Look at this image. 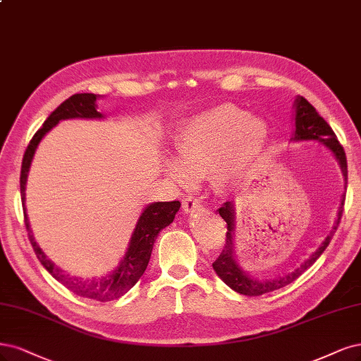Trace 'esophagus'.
<instances>
[{
    "label": "esophagus",
    "instance_id": "1",
    "mask_svg": "<svg viewBox=\"0 0 361 361\" xmlns=\"http://www.w3.org/2000/svg\"><path fill=\"white\" fill-rule=\"evenodd\" d=\"M182 207L183 210H186V212H194V210L202 209L203 204L195 195H186L185 200L182 202Z\"/></svg>",
    "mask_w": 361,
    "mask_h": 361
}]
</instances>
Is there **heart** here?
<instances>
[{
    "instance_id": "obj_1",
    "label": "heart",
    "mask_w": 361,
    "mask_h": 361,
    "mask_svg": "<svg viewBox=\"0 0 361 361\" xmlns=\"http://www.w3.org/2000/svg\"><path fill=\"white\" fill-rule=\"evenodd\" d=\"M267 143L263 121L221 104L186 121L175 142L179 164H171L170 173L182 182L212 175L219 186L239 185L252 175Z\"/></svg>"
}]
</instances>
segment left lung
I'll return each mask as SVG.
<instances>
[{"label":"left lung","instance_id":"left-lung-1","mask_svg":"<svg viewBox=\"0 0 361 361\" xmlns=\"http://www.w3.org/2000/svg\"><path fill=\"white\" fill-rule=\"evenodd\" d=\"M295 131H294V140H318L324 143L330 151L336 155L342 173L345 176V180H348V166H346V155L342 145L338 142L336 134L333 133L331 127L329 123L319 116L315 107L310 104L306 98L299 97L295 100ZM343 204H345V195L342 204L339 207V214L338 219L334 222L333 230L326 238V240L322 242V245L318 247V250L310 255L305 263L297 267L294 271L288 273V275H283L281 278L275 279H266V281H258L252 279L246 275V273L239 267L238 261L234 258V243H233V230H234V206L227 202L219 209V215L222 219L227 222V234H226V245H224V250L219 254V257L214 261V270L216 271V275L226 282L230 288L234 291H238L243 295H263L271 291H276L282 287H287L288 283L294 282L297 278H299L305 270H307L310 266H312L315 261L319 258V255L326 251V247L329 246L333 234L336 233L339 222L343 214Z\"/></svg>","mask_w":361,"mask_h":361}]
</instances>
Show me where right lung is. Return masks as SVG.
Here are the masks:
<instances>
[{
    "mask_svg": "<svg viewBox=\"0 0 361 361\" xmlns=\"http://www.w3.org/2000/svg\"><path fill=\"white\" fill-rule=\"evenodd\" d=\"M97 95L94 94H74L67 100L59 104L49 116L43 127L34 134L31 139L27 151L23 154L22 159V169H20V195H22V204H23V218H25V227L28 231V239L32 245V250L40 259L43 267L51 273V275L59 281L64 287H67L71 293L78 294L86 299H92L97 302H110L119 299L121 295L126 294L130 288H133L135 282H137L145 273L149 259H151L152 247L157 240L158 233L166 228L167 226L175 219V215L180 207V202H158L149 204L143 214L140 215L137 226L134 228L131 235L130 246L126 252V257L122 258L118 269L110 273L109 276L100 281H83L79 278H74L67 275V273L58 269L51 259H47L44 252L40 250V246L34 240L27 214H25V183H27L28 170L31 166V161L37 146H39L43 135L54 128L61 119H70V118H102L100 111H97Z\"/></svg>",
    "mask_w": 361,
    "mask_h": 361,
    "instance_id": "right-lung-1",
    "label": "right lung"
}]
</instances>
